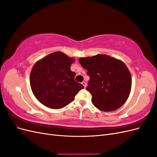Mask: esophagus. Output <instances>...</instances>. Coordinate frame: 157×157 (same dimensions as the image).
I'll return each mask as SVG.
<instances>
[{"mask_svg":"<svg viewBox=\"0 0 157 157\" xmlns=\"http://www.w3.org/2000/svg\"><path fill=\"white\" fill-rule=\"evenodd\" d=\"M82 85L84 86V88H86V86H87V83L86 82H82Z\"/></svg>","mask_w":157,"mask_h":157,"instance_id":"34e87169","label":"esophagus"}]
</instances>
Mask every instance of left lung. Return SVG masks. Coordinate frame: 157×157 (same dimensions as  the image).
<instances>
[{
	"label": "left lung",
	"instance_id": "left-lung-1",
	"mask_svg": "<svg viewBox=\"0 0 157 157\" xmlns=\"http://www.w3.org/2000/svg\"><path fill=\"white\" fill-rule=\"evenodd\" d=\"M90 77L86 90L92 94L93 105L103 111H115L129 96L132 77L122 61L98 54L78 59Z\"/></svg>",
	"mask_w": 157,
	"mask_h": 157
}]
</instances>
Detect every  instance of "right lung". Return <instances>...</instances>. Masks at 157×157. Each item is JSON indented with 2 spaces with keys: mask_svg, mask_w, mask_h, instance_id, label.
<instances>
[{
  "mask_svg": "<svg viewBox=\"0 0 157 157\" xmlns=\"http://www.w3.org/2000/svg\"><path fill=\"white\" fill-rule=\"evenodd\" d=\"M75 61L61 52H53L38 61L30 74V85L33 94L44 105L61 109L73 101L84 88L75 80V73L71 71Z\"/></svg>",
  "mask_w": 157,
  "mask_h": 157,
  "instance_id": "add662e5",
  "label": "right lung"
}]
</instances>
